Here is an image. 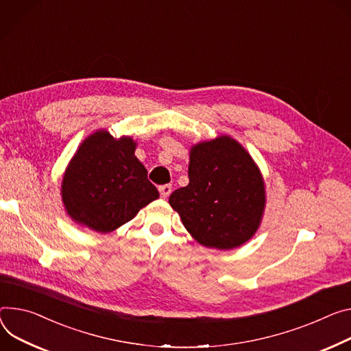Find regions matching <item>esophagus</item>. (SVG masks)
Masks as SVG:
<instances>
[{
  "label": "esophagus",
  "mask_w": 351,
  "mask_h": 351,
  "mask_svg": "<svg viewBox=\"0 0 351 351\" xmlns=\"http://www.w3.org/2000/svg\"><path fill=\"white\" fill-rule=\"evenodd\" d=\"M171 192H172V184H162V186H159V193H161V196H162L164 199H167V197L171 195Z\"/></svg>",
  "instance_id": "obj_1"
}]
</instances>
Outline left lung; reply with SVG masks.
<instances>
[{
	"label": "left lung",
	"instance_id": "1",
	"mask_svg": "<svg viewBox=\"0 0 351 351\" xmlns=\"http://www.w3.org/2000/svg\"><path fill=\"white\" fill-rule=\"evenodd\" d=\"M169 204L199 243L234 249L261 226L265 182L247 151L234 138L221 136L192 147L189 184L175 190Z\"/></svg>",
	"mask_w": 351,
	"mask_h": 351
}]
</instances>
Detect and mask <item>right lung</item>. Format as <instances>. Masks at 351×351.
<instances>
[{
	"label": "right lung",
	"mask_w": 351,
	"mask_h": 351,
	"mask_svg": "<svg viewBox=\"0 0 351 351\" xmlns=\"http://www.w3.org/2000/svg\"><path fill=\"white\" fill-rule=\"evenodd\" d=\"M134 151L132 137L116 140L106 130L82 141L61 183L62 203L75 222L112 232L159 197Z\"/></svg>",
	"instance_id": "1"
}]
</instances>
